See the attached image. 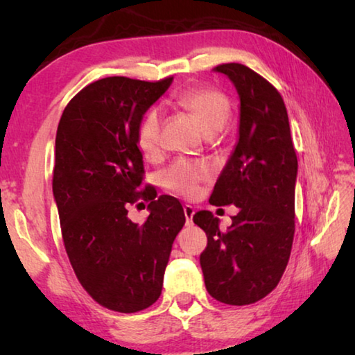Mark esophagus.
Wrapping results in <instances>:
<instances>
[{"instance_id":"34e87169","label":"esophagus","mask_w":355,"mask_h":355,"mask_svg":"<svg viewBox=\"0 0 355 355\" xmlns=\"http://www.w3.org/2000/svg\"><path fill=\"white\" fill-rule=\"evenodd\" d=\"M183 211H184V216H186V224L191 225L192 224V216H194V208H192L191 205H184L183 207Z\"/></svg>"}]
</instances>
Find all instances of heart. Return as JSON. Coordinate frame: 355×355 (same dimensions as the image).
<instances>
[{
  "mask_svg": "<svg viewBox=\"0 0 355 355\" xmlns=\"http://www.w3.org/2000/svg\"><path fill=\"white\" fill-rule=\"evenodd\" d=\"M175 105L196 116L208 136L220 133L232 117L230 100L224 92L213 87L186 89L175 97ZM161 125L163 120L158 107H150L137 123L136 142L146 158L153 159L159 155ZM209 178L211 167L203 161L177 159L163 172L161 182L169 191L192 199L199 196L202 183L208 182Z\"/></svg>",
  "mask_w": 355,
  "mask_h": 355,
  "instance_id": "heart-1",
  "label": "heart"
}]
</instances>
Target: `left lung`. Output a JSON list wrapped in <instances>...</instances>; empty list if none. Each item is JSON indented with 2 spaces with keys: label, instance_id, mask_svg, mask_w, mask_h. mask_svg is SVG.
<instances>
[{
  "label": "left lung",
  "instance_id": "8db88e82",
  "mask_svg": "<svg viewBox=\"0 0 355 355\" xmlns=\"http://www.w3.org/2000/svg\"><path fill=\"white\" fill-rule=\"evenodd\" d=\"M214 71L236 87L239 135L209 203H233L238 214L224 232L207 209L192 220L208 238L200 255L207 291L219 302L248 305L277 286L290 260L297 156L277 89L243 64H222Z\"/></svg>",
  "mask_w": 355,
  "mask_h": 355
}]
</instances>
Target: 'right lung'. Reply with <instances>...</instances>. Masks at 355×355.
<instances>
[{
  "label": "right lung",
  "instance_id": "1",
  "mask_svg": "<svg viewBox=\"0 0 355 355\" xmlns=\"http://www.w3.org/2000/svg\"><path fill=\"white\" fill-rule=\"evenodd\" d=\"M173 78L141 81L110 76L89 84L65 106L53 171L61 232L71 268L103 307L136 313L158 300L173 239L184 225L182 203L142 189L136 130ZM150 201L142 226L128 207Z\"/></svg>",
  "mask_w": 355,
  "mask_h": 355
}]
</instances>
